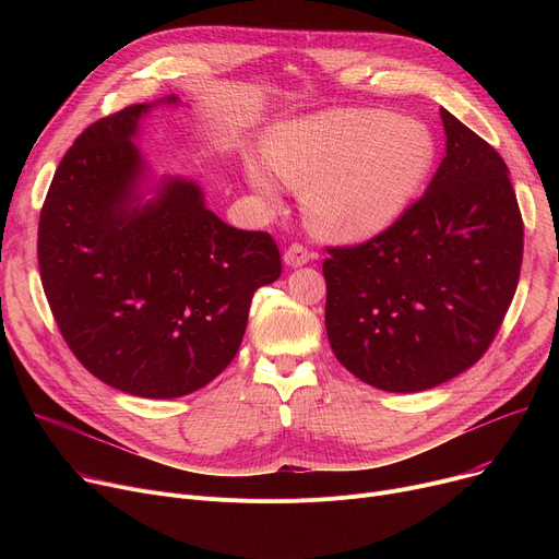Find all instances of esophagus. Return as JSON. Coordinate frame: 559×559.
Segmentation results:
<instances>
[{"label": "esophagus", "mask_w": 559, "mask_h": 559, "mask_svg": "<svg viewBox=\"0 0 559 559\" xmlns=\"http://www.w3.org/2000/svg\"><path fill=\"white\" fill-rule=\"evenodd\" d=\"M308 260H310V251L304 249L301 245H292L283 253V262L287 264V267H304Z\"/></svg>", "instance_id": "1"}]
</instances>
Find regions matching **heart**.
<instances>
[{
	"label": "heart",
	"mask_w": 559,
	"mask_h": 559,
	"mask_svg": "<svg viewBox=\"0 0 559 559\" xmlns=\"http://www.w3.org/2000/svg\"><path fill=\"white\" fill-rule=\"evenodd\" d=\"M278 179L306 197V219L329 242H362L392 228L424 192L437 163L432 131L390 110L340 108L281 124L264 146ZM249 183L276 201L258 165Z\"/></svg>",
	"instance_id": "1"
}]
</instances>
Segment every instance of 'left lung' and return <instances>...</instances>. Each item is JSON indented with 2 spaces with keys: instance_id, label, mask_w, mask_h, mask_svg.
Masks as SVG:
<instances>
[{
  "instance_id": "obj_1",
  "label": "left lung",
  "mask_w": 559,
  "mask_h": 559,
  "mask_svg": "<svg viewBox=\"0 0 559 559\" xmlns=\"http://www.w3.org/2000/svg\"><path fill=\"white\" fill-rule=\"evenodd\" d=\"M447 156L385 233L329 249L326 333L335 358L385 392H426L476 365L516 292L523 222L506 160L439 110Z\"/></svg>"
}]
</instances>
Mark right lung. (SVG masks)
I'll use <instances>...</instances> for the list:
<instances>
[{"mask_svg": "<svg viewBox=\"0 0 559 559\" xmlns=\"http://www.w3.org/2000/svg\"><path fill=\"white\" fill-rule=\"evenodd\" d=\"M167 95L87 127L49 186L38 264L79 362L142 399L209 385L238 354L253 292L281 276L272 235L222 222L197 181L154 176L142 117Z\"/></svg>", "mask_w": 559, "mask_h": 559, "instance_id": "obj_1", "label": "right lung"}]
</instances>
